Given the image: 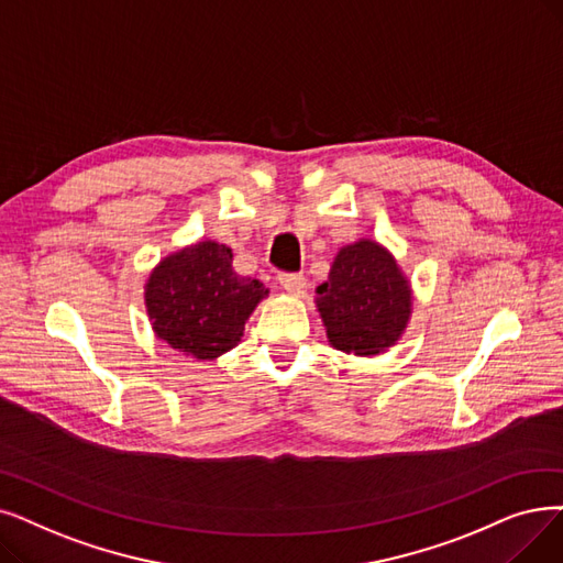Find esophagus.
<instances>
[{"label":"esophagus","instance_id":"34e87169","mask_svg":"<svg viewBox=\"0 0 563 563\" xmlns=\"http://www.w3.org/2000/svg\"><path fill=\"white\" fill-rule=\"evenodd\" d=\"M280 285L289 291V295H301L308 283H306L303 274H283Z\"/></svg>","mask_w":563,"mask_h":563}]
</instances>
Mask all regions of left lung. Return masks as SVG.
I'll return each instance as SVG.
<instances>
[{"label": "left lung", "mask_w": 563, "mask_h": 563, "mask_svg": "<svg viewBox=\"0 0 563 563\" xmlns=\"http://www.w3.org/2000/svg\"><path fill=\"white\" fill-rule=\"evenodd\" d=\"M317 310L335 350L375 356L402 335L411 289L390 253L361 239L335 255L329 280L317 287Z\"/></svg>", "instance_id": "obj_1"}]
</instances>
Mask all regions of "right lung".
I'll return each instance as SVG.
<instances>
[{
  "mask_svg": "<svg viewBox=\"0 0 563 563\" xmlns=\"http://www.w3.org/2000/svg\"><path fill=\"white\" fill-rule=\"evenodd\" d=\"M266 295L260 280L234 272L232 251L216 241H200L165 257L144 287L156 335L198 361L232 350Z\"/></svg>",
  "mask_w": 563,
  "mask_h": 563,
  "instance_id": "1",
  "label": "right lung"
}]
</instances>
